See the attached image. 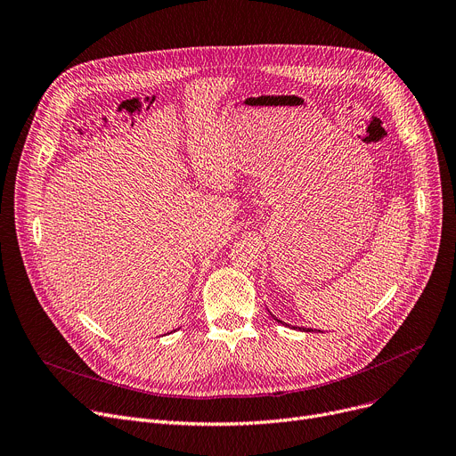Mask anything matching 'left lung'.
<instances>
[{"instance_id":"left-lung-1","label":"left lung","mask_w":456,"mask_h":456,"mask_svg":"<svg viewBox=\"0 0 456 456\" xmlns=\"http://www.w3.org/2000/svg\"><path fill=\"white\" fill-rule=\"evenodd\" d=\"M273 318H275V316H273ZM275 320H277V318H275ZM277 322H279V323H282V325H286V323H284V322H281V320H277ZM289 327H290V325H289ZM294 329H299V330H305V332H310V329H305V327H294Z\"/></svg>"}]
</instances>
